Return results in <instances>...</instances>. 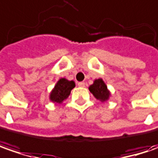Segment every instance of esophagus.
Instances as JSON below:
<instances>
[{"label": "esophagus", "instance_id": "esophagus-1", "mask_svg": "<svg viewBox=\"0 0 158 158\" xmlns=\"http://www.w3.org/2000/svg\"><path fill=\"white\" fill-rule=\"evenodd\" d=\"M78 85H79V86H80V87H84L85 82H79V83H78Z\"/></svg>", "mask_w": 158, "mask_h": 158}]
</instances>
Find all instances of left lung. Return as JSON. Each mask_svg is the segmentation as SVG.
Returning <instances> with one entry per match:
<instances>
[{"instance_id":"obj_1","label":"left lung","mask_w":158,"mask_h":158,"mask_svg":"<svg viewBox=\"0 0 158 158\" xmlns=\"http://www.w3.org/2000/svg\"><path fill=\"white\" fill-rule=\"evenodd\" d=\"M89 91L97 100L101 101V102L106 101L111 96V93L107 89V86L102 79H95L94 81V84L89 86Z\"/></svg>"}]
</instances>
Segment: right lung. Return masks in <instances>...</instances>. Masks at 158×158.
<instances>
[{
	"mask_svg": "<svg viewBox=\"0 0 158 158\" xmlns=\"http://www.w3.org/2000/svg\"><path fill=\"white\" fill-rule=\"evenodd\" d=\"M75 87V82L73 80L61 78L55 85L50 94V101L53 103L61 104L64 100H66L71 94V91Z\"/></svg>",
	"mask_w": 158,
	"mask_h": 158,
	"instance_id": "right-lung-1",
	"label": "right lung"
}]
</instances>
